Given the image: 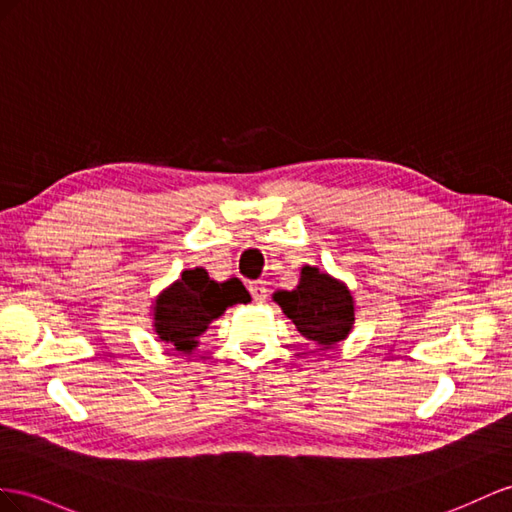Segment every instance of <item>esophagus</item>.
<instances>
[{"label": "esophagus", "instance_id": "34e87169", "mask_svg": "<svg viewBox=\"0 0 512 512\" xmlns=\"http://www.w3.org/2000/svg\"><path fill=\"white\" fill-rule=\"evenodd\" d=\"M248 292H251V296H253V300L255 303H264L266 300V296H268V290H266V285L261 283V281H255V283H251L248 285Z\"/></svg>", "mask_w": 512, "mask_h": 512}]
</instances>
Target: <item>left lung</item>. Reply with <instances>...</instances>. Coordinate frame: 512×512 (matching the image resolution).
<instances>
[{"label":"left lung","mask_w":512,"mask_h":512,"mask_svg":"<svg viewBox=\"0 0 512 512\" xmlns=\"http://www.w3.org/2000/svg\"><path fill=\"white\" fill-rule=\"evenodd\" d=\"M272 298L296 324L298 333L322 348L342 342L355 324V300L350 290L320 268L305 266L296 290H279Z\"/></svg>","instance_id":"left-lung-1"}]
</instances>
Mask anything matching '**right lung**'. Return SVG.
<instances>
[{
    "instance_id": "1",
    "label": "right lung",
    "mask_w": 512,
    "mask_h": 512,
    "mask_svg": "<svg viewBox=\"0 0 512 512\" xmlns=\"http://www.w3.org/2000/svg\"><path fill=\"white\" fill-rule=\"evenodd\" d=\"M238 303H251L240 279L214 281L207 270H183L181 277L166 287L153 303V326L162 342L181 352H192L199 337L216 318Z\"/></svg>"
}]
</instances>
